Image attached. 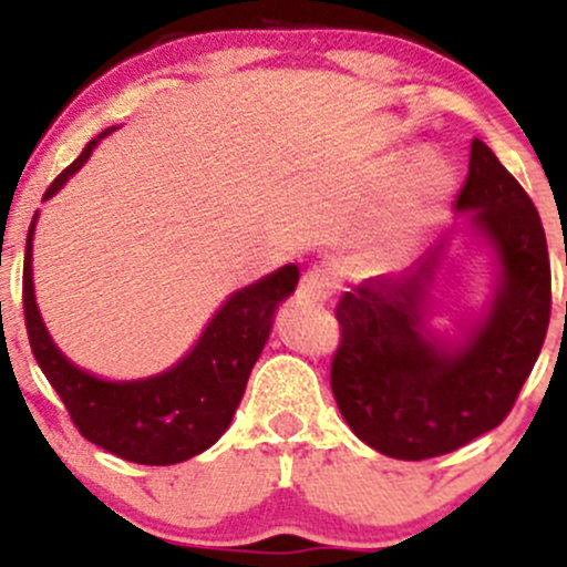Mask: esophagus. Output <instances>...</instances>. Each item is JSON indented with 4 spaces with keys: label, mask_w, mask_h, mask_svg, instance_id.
<instances>
[{
    "label": "esophagus",
    "mask_w": 567,
    "mask_h": 567,
    "mask_svg": "<svg viewBox=\"0 0 567 567\" xmlns=\"http://www.w3.org/2000/svg\"><path fill=\"white\" fill-rule=\"evenodd\" d=\"M299 293L310 301H326L337 293V277L331 268L326 266H312L310 271L301 277Z\"/></svg>",
    "instance_id": "1"
}]
</instances>
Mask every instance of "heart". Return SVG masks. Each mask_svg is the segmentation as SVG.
Segmentation results:
<instances>
[{"label":"heart","instance_id":"1","mask_svg":"<svg viewBox=\"0 0 567 567\" xmlns=\"http://www.w3.org/2000/svg\"><path fill=\"white\" fill-rule=\"evenodd\" d=\"M450 188V167L433 153L416 158L403 175L398 188V203L392 216V236L405 238L433 208Z\"/></svg>","mask_w":567,"mask_h":567}]
</instances>
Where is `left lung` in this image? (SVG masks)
<instances>
[{
    "label": "left lung",
    "mask_w": 567,
    "mask_h": 567,
    "mask_svg": "<svg viewBox=\"0 0 567 567\" xmlns=\"http://www.w3.org/2000/svg\"><path fill=\"white\" fill-rule=\"evenodd\" d=\"M455 208L477 210L474 221L502 260L494 310L458 351H442L422 334L439 249L403 277L364 279L334 310L337 405L364 444L398 461L447 455L502 425L535 368L551 318L540 216L485 142H472Z\"/></svg>",
    "instance_id": "left-lung-1"
}]
</instances>
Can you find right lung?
Returning a JSON list of instances; mask_svg holds the SVG:
<instances>
[{
    "mask_svg": "<svg viewBox=\"0 0 567 567\" xmlns=\"http://www.w3.org/2000/svg\"><path fill=\"white\" fill-rule=\"evenodd\" d=\"M112 128L101 131L82 156L62 169L45 188L49 199L90 158L93 147ZM38 219V216H35ZM32 219L24 255V320L32 353L54 386L71 422L87 442L106 453L145 466H169L208 450L230 425L257 357L268 340L274 310L299 282V268L285 266L271 277L230 296L219 316L210 320L197 348L183 362L145 381H101L73 368L51 342L40 320L32 290Z\"/></svg>",
    "mask_w": 567,
    "mask_h": 567,
    "instance_id": "right-lung-1",
    "label": "right lung"
}]
</instances>
